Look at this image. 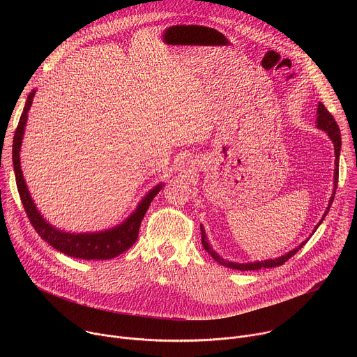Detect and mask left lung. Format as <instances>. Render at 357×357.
Here are the masks:
<instances>
[{
  "label": "left lung",
  "instance_id": "left-lung-1",
  "mask_svg": "<svg viewBox=\"0 0 357 357\" xmlns=\"http://www.w3.org/2000/svg\"><path fill=\"white\" fill-rule=\"evenodd\" d=\"M317 123H318V127H319L321 130H324V131H326V132H328V135L331 137V139L333 141V145H335V157H336V160H335V165H336V168H335V190H336V183H337V178H339V155H340V146H342L340 130H339V126H337V123L335 121L333 116L328 112V109H326L322 103H319V106H318V120H317ZM335 193H336V192H333V195H332V197H331L329 206H328V209H326V212H325V215H324L322 220L325 219L326 213L329 212V208H331L332 202H333ZM319 225H321V222H319ZM319 225H318V226H319ZM318 226L315 227L314 233L317 231ZM200 233H202V244H203V247H205V250L211 254V256H212L218 263H220L222 266H226V267H229V268H234V270H240V271L261 270V268H270V267H278V266H282L284 263H287V261L294 256V254H296V251H298V250H301V247H302V245H305V243H307V241L302 243L298 248H295V250L289 251L288 254H285V256H282V257H280V259H275V260H267V261H259V263H248V264H237V263H229V261H225L222 257H219V256H218V254L211 248L209 243L206 241V236H205V231H203V227H202V226H200Z\"/></svg>",
  "mask_w": 357,
  "mask_h": 357
}]
</instances>
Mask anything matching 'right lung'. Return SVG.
Wrapping results in <instances>:
<instances>
[{
    "instance_id": "obj_1",
    "label": "right lung",
    "mask_w": 357,
    "mask_h": 357,
    "mask_svg": "<svg viewBox=\"0 0 357 357\" xmlns=\"http://www.w3.org/2000/svg\"><path fill=\"white\" fill-rule=\"evenodd\" d=\"M35 96V91H31L28 96V100L25 103L24 112L21 114L18 127L15 130L14 135V144H13V162H14V171H15V181L17 188L20 192V197L24 205L25 213L36 230V233L40 236L42 240H45L49 245L59 250L61 252L66 254V256L75 257V259H83V260H110L119 254L128 250L138 238V230L141 226V222L144 219V215L146 213L152 199L161 190V185L152 189L138 205L137 211L119 227L100 231V233H89V234H73L56 230L55 227L50 226L43 220V218L36 211L33 202L29 196V192L26 189L21 165H20V148L21 141L24 135V127L26 123V114L31 109L32 98Z\"/></svg>"
}]
</instances>
